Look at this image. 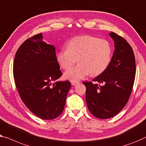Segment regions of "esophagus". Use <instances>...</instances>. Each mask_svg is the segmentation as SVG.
I'll use <instances>...</instances> for the list:
<instances>
[{
  "label": "esophagus",
  "instance_id": "obj_1",
  "mask_svg": "<svg viewBox=\"0 0 146 146\" xmlns=\"http://www.w3.org/2000/svg\"><path fill=\"white\" fill-rule=\"evenodd\" d=\"M71 84H72L73 86H75L76 84H79V82H76V81H71Z\"/></svg>",
  "mask_w": 146,
  "mask_h": 146
}]
</instances>
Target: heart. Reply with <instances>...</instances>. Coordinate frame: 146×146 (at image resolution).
Instances as JSON below:
<instances>
[{"label":"heart","instance_id":"heart-1","mask_svg":"<svg viewBox=\"0 0 146 146\" xmlns=\"http://www.w3.org/2000/svg\"><path fill=\"white\" fill-rule=\"evenodd\" d=\"M66 49L56 54V60L64 69H69L77 61V66L64 73L71 81H78L90 73L97 76L105 71L111 60L112 48L108 40L92 36H75L69 40Z\"/></svg>","mask_w":146,"mask_h":146}]
</instances>
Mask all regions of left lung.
<instances>
[{"instance_id":"1","label":"left lung","mask_w":146,"mask_h":146,"mask_svg":"<svg viewBox=\"0 0 146 146\" xmlns=\"http://www.w3.org/2000/svg\"><path fill=\"white\" fill-rule=\"evenodd\" d=\"M114 41L115 50L105 71L93 79L84 82L86 102L90 112L99 119L114 117L123 110L129 100L136 74L133 50L125 39L113 32L110 33Z\"/></svg>"}]
</instances>
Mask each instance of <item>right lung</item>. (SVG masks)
<instances>
[{"mask_svg":"<svg viewBox=\"0 0 146 146\" xmlns=\"http://www.w3.org/2000/svg\"><path fill=\"white\" fill-rule=\"evenodd\" d=\"M42 34L26 40L17 50L13 72L21 100L36 116L52 120L65 107L71 83L58 79L62 75L54 45L43 41ZM52 82L55 83L52 84Z\"/></svg>","mask_w":146,"mask_h":146,"instance_id":"obj_1","label":"right lung"}]
</instances>
